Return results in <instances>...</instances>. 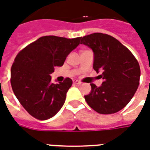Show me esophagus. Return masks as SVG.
<instances>
[{
  "label": "esophagus",
  "mask_w": 150,
  "mask_h": 150,
  "mask_svg": "<svg viewBox=\"0 0 150 150\" xmlns=\"http://www.w3.org/2000/svg\"><path fill=\"white\" fill-rule=\"evenodd\" d=\"M73 83H75V84H81V82L79 81L77 79H74V80H73Z\"/></svg>",
  "instance_id": "34e87169"
}]
</instances>
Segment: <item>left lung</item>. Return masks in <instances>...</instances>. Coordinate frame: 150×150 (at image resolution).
<instances>
[{"instance_id": "8db88e82", "label": "left lung", "mask_w": 150, "mask_h": 150, "mask_svg": "<svg viewBox=\"0 0 150 150\" xmlns=\"http://www.w3.org/2000/svg\"><path fill=\"white\" fill-rule=\"evenodd\" d=\"M81 44L94 52L93 69L104 82L100 87L91 83L85 96L90 107L100 114H112L125 107L139 86L141 69L134 55L115 38L102 33L80 38Z\"/></svg>"}]
</instances>
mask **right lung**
Segmentation results:
<instances>
[{
	"label": "right lung",
	"instance_id": "add662e5",
	"mask_svg": "<svg viewBox=\"0 0 150 150\" xmlns=\"http://www.w3.org/2000/svg\"><path fill=\"white\" fill-rule=\"evenodd\" d=\"M75 38L43 36L25 46L16 56L11 67L12 89L28 113L40 120L50 119L62 107L72 80L53 83L50 74L61 67L79 46Z\"/></svg>",
	"mask_w": 150,
	"mask_h": 150
}]
</instances>
